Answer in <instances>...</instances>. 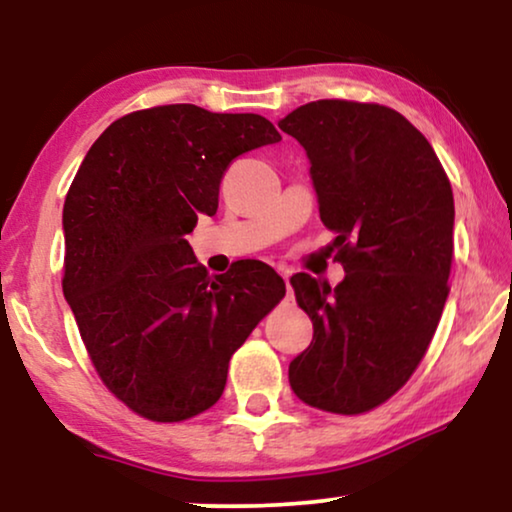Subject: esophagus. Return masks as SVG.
Instances as JSON below:
<instances>
[{
  "label": "esophagus",
  "mask_w": 512,
  "mask_h": 512,
  "mask_svg": "<svg viewBox=\"0 0 512 512\" xmlns=\"http://www.w3.org/2000/svg\"><path fill=\"white\" fill-rule=\"evenodd\" d=\"M282 272V277H284V282H286V291H289V296H293V289H291V284H289V270H279Z\"/></svg>",
  "instance_id": "34e87169"
}]
</instances>
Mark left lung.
I'll use <instances>...</instances> for the list:
<instances>
[{
    "label": "left lung",
    "instance_id": "obj_1",
    "mask_svg": "<svg viewBox=\"0 0 512 512\" xmlns=\"http://www.w3.org/2000/svg\"><path fill=\"white\" fill-rule=\"evenodd\" d=\"M310 158L319 216L345 279L291 277L310 347L289 366L312 408L361 415L396 394L443 314L454 251L450 179L426 137L382 104L317 100L279 121Z\"/></svg>",
    "mask_w": 512,
    "mask_h": 512
}]
</instances>
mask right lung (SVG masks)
I'll return each mask as SVG.
<instances>
[{"label": "right lung", "instance_id": "obj_1", "mask_svg": "<svg viewBox=\"0 0 512 512\" xmlns=\"http://www.w3.org/2000/svg\"><path fill=\"white\" fill-rule=\"evenodd\" d=\"M282 135L258 114L195 104L132 111L97 137L69 186L62 291L118 401L184 422L223 394L230 356L284 298L261 261L209 277L186 235L219 207L237 156Z\"/></svg>", "mask_w": 512, "mask_h": 512}]
</instances>
